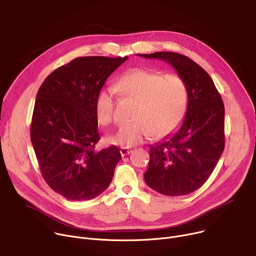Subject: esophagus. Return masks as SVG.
<instances>
[{
  "label": "esophagus",
  "instance_id": "esophagus-1",
  "mask_svg": "<svg viewBox=\"0 0 256 256\" xmlns=\"http://www.w3.org/2000/svg\"><path fill=\"white\" fill-rule=\"evenodd\" d=\"M132 152V150L130 148H126V147H121V148H120V154L122 156H124L126 154H130Z\"/></svg>",
  "mask_w": 256,
  "mask_h": 256
}]
</instances>
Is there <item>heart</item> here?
<instances>
[{
  "mask_svg": "<svg viewBox=\"0 0 256 256\" xmlns=\"http://www.w3.org/2000/svg\"><path fill=\"white\" fill-rule=\"evenodd\" d=\"M114 89L136 100L132 122L121 126L108 137V142L121 147H132L150 138H162L176 130L184 120L189 92L184 78L178 74H165L134 68L121 76ZM96 118L100 126L113 120L114 94L102 90L96 100Z\"/></svg>",
  "mask_w": 256,
  "mask_h": 256,
  "instance_id": "b5f03b06",
  "label": "heart"
}]
</instances>
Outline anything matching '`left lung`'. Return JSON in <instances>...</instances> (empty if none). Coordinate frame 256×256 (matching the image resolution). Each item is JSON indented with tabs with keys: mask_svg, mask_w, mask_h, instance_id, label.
<instances>
[{
	"mask_svg": "<svg viewBox=\"0 0 256 256\" xmlns=\"http://www.w3.org/2000/svg\"><path fill=\"white\" fill-rule=\"evenodd\" d=\"M138 56L172 65L189 92V104L180 128L150 146L145 182L163 195L190 194L208 180L224 150L222 98L210 74L189 57L172 52Z\"/></svg>",
	"mask_w": 256,
	"mask_h": 256,
	"instance_id": "left-lung-1",
	"label": "left lung"
}]
</instances>
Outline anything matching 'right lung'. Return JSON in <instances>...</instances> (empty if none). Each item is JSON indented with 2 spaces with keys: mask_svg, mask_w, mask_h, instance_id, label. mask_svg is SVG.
Segmentation results:
<instances>
[{
  "mask_svg": "<svg viewBox=\"0 0 256 256\" xmlns=\"http://www.w3.org/2000/svg\"><path fill=\"white\" fill-rule=\"evenodd\" d=\"M128 58H76L48 74L37 92L31 142L44 180L66 199H92L112 182L121 154L116 146L96 150L94 108L108 76Z\"/></svg>",
  "mask_w": 256,
  "mask_h": 256,
  "instance_id": "add662e5",
  "label": "right lung"
}]
</instances>
